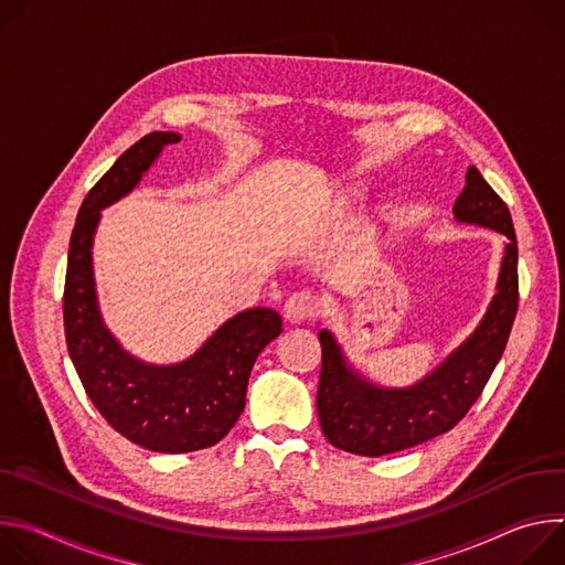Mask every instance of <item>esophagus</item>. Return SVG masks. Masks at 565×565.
<instances>
[{"mask_svg": "<svg viewBox=\"0 0 565 565\" xmlns=\"http://www.w3.org/2000/svg\"><path fill=\"white\" fill-rule=\"evenodd\" d=\"M319 315V298L311 291H296L285 302V321L287 323H307Z\"/></svg>", "mask_w": 565, "mask_h": 565, "instance_id": "obj_1", "label": "esophagus"}]
</instances>
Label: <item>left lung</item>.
<instances>
[{"instance_id":"8db88e82","label":"left lung","mask_w":565,"mask_h":565,"mask_svg":"<svg viewBox=\"0 0 565 565\" xmlns=\"http://www.w3.org/2000/svg\"><path fill=\"white\" fill-rule=\"evenodd\" d=\"M460 222L508 235L498 294L478 330L426 380L413 388L386 391L367 384L345 365L328 330H321V380L317 411L328 443L354 456L380 458L422 445L451 430L476 404L495 363L505 352L519 309V246L508 204L478 168L467 170V185L454 204Z\"/></svg>"}]
</instances>
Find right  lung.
Listing matches in <instances>:
<instances>
[{
  "mask_svg": "<svg viewBox=\"0 0 565 565\" xmlns=\"http://www.w3.org/2000/svg\"><path fill=\"white\" fill-rule=\"evenodd\" d=\"M179 139L174 132L146 135L94 183L72 231L62 296L67 350L92 404L122 437L159 454L217 445L244 411L250 367L282 332L278 311L254 307L226 321L188 361L157 367L122 352L105 330L92 274L100 209L128 195L161 148Z\"/></svg>",
  "mask_w": 565,
  "mask_h": 565,
  "instance_id": "obj_1",
  "label": "right lung"
}]
</instances>
